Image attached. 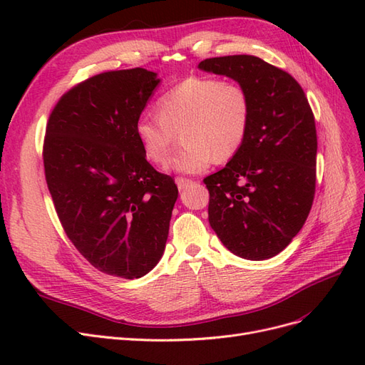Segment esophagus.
Masks as SVG:
<instances>
[{
	"label": "esophagus",
	"mask_w": 365,
	"mask_h": 365,
	"mask_svg": "<svg viewBox=\"0 0 365 365\" xmlns=\"http://www.w3.org/2000/svg\"><path fill=\"white\" fill-rule=\"evenodd\" d=\"M192 182H193V181L189 180V178H176V184H178V189H180V190L185 189V187L190 185Z\"/></svg>",
	"instance_id": "34e87169"
}]
</instances>
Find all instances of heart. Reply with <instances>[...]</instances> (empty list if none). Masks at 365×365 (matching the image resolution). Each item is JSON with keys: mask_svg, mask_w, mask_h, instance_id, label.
Segmentation results:
<instances>
[{"mask_svg": "<svg viewBox=\"0 0 365 365\" xmlns=\"http://www.w3.org/2000/svg\"><path fill=\"white\" fill-rule=\"evenodd\" d=\"M158 115L143 114L134 134L145 157L160 164L181 130L184 148L165 163V170L200 173L213 160L227 161L242 148L250 126L251 105L244 86L215 77H189L163 94Z\"/></svg>", "mask_w": 365, "mask_h": 365, "instance_id": "obj_1", "label": "heart"}]
</instances>
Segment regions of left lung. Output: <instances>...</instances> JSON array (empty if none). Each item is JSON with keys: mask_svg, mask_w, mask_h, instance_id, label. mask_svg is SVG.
Instances as JSON below:
<instances>
[{"mask_svg": "<svg viewBox=\"0 0 365 365\" xmlns=\"http://www.w3.org/2000/svg\"><path fill=\"white\" fill-rule=\"evenodd\" d=\"M197 68L227 76L250 97L244 145L204 180L208 222L236 256H277L304 225L315 195L317 130L304 91L291 74L250 54L212 58Z\"/></svg>", "mask_w": 365, "mask_h": 365, "instance_id": "8db88e82", "label": "left lung"}]
</instances>
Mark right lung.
<instances>
[{
    "label": "right lung",
    "mask_w": 365,
    "mask_h": 365,
    "mask_svg": "<svg viewBox=\"0 0 365 365\" xmlns=\"http://www.w3.org/2000/svg\"><path fill=\"white\" fill-rule=\"evenodd\" d=\"M160 82L145 68L93 76L61 97L43 140L46 180L65 233L94 268L128 280L163 257L178 197L134 134Z\"/></svg>",
    "instance_id": "obj_1"
}]
</instances>
